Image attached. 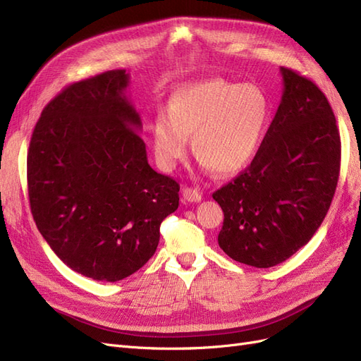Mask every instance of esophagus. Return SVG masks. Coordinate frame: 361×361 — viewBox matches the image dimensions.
I'll use <instances>...</instances> for the list:
<instances>
[{"instance_id":"esophagus-1","label":"esophagus","mask_w":361,"mask_h":361,"mask_svg":"<svg viewBox=\"0 0 361 361\" xmlns=\"http://www.w3.org/2000/svg\"><path fill=\"white\" fill-rule=\"evenodd\" d=\"M182 195H183V200L188 203H195L202 200V192L195 188H183Z\"/></svg>"}]
</instances>
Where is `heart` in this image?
Returning a JSON list of instances; mask_svg holds the SVG:
<instances>
[{"label":"heart","instance_id":"obj_1","mask_svg":"<svg viewBox=\"0 0 361 361\" xmlns=\"http://www.w3.org/2000/svg\"><path fill=\"white\" fill-rule=\"evenodd\" d=\"M271 118V104L255 84L206 80L180 87L167 113L152 120L150 140L158 166L171 171L188 152L211 173L235 174L257 154Z\"/></svg>","mask_w":361,"mask_h":361}]
</instances>
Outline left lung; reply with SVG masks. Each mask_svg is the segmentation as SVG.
<instances>
[{"label": "left lung", "mask_w": 361, "mask_h": 361, "mask_svg": "<svg viewBox=\"0 0 361 361\" xmlns=\"http://www.w3.org/2000/svg\"><path fill=\"white\" fill-rule=\"evenodd\" d=\"M283 93L255 159L212 194L224 212L218 245L241 264L269 268L307 244L330 209L341 135L325 94L280 68Z\"/></svg>", "instance_id": "8db88e82"}]
</instances>
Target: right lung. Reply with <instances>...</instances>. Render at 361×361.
Returning <instances> with one entry per match:
<instances>
[{
	"instance_id": "add662e5",
	"label": "right lung",
	"mask_w": 361,
	"mask_h": 361,
	"mask_svg": "<svg viewBox=\"0 0 361 361\" xmlns=\"http://www.w3.org/2000/svg\"><path fill=\"white\" fill-rule=\"evenodd\" d=\"M130 76L110 71L66 87L45 106L30 141L31 214L63 264L118 281L154 256L179 183L149 166Z\"/></svg>"
}]
</instances>
